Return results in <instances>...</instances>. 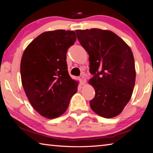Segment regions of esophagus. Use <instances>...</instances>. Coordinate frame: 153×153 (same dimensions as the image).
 I'll return each instance as SVG.
<instances>
[{
	"label": "esophagus",
	"mask_w": 153,
	"mask_h": 153,
	"mask_svg": "<svg viewBox=\"0 0 153 153\" xmlns=\"http://www.w3.org/2000/svg\"><path fill=\"white\" fill-rule=\"evenodd\" d=\"M79 80H80V82H81V84L82 85L85 84L86 79H85V77L84 76H79Z\"/></svg>",
	"instance_id": "1"
}]
</instances>
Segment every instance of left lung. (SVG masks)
Listing matches in <instances>:
<instances>
[{
    "label": "left lung",
    "instance_id": "8db88e82",
    "mask_svg": "<svg viewBox=\"0 0 153 153\" xmlns=\"http://www.w3.org/2000/svg\"><path fill=\"white\" fill-rule=\"evenodd\" d=\"M77 39L89 55V80L96 91L90 102L94 112L104 118L115 117L131 98L135 84L134 59L131 49L108 30H76Z\"/></svg>",
    "mask_w": 153,
    "mask_h": 153
}]
</instances>
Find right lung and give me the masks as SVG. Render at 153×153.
Here are the masks:
<instances>
[{
  "label": "right lung",
  "instance_id": "add662e5",
  "mask_svg": "<svg viewBox=\"0 0 153 153\" xmlns=\"http://www.w3.org/2000/svg\"><path fill=\"white\" fill-rule=\"evenodd\" d=\"M76 40L73 30L41 33L25 49L21 62V82L30 104L43 117L62 115L78 82L68 71L66 53Z\"/></svg>",
  "mask_w": 153,
  "mask_h": 153
}]
</instances>
